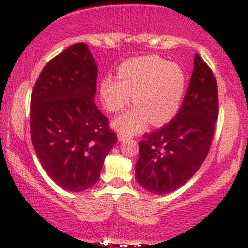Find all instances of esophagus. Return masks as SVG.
<instances>
[{
	"label": "esophagus",
	"instance_id": "obj_1",
	"mask_svg": "<svg viewBox=\"0 0 248 248\" xmlns=\"http://www.w3.org/2000/svg\"><path fill=\"white\" fill-rule=\"evenodd\" d=\"M127 138H129V136H127L126 134H124V133H121V132H119V133H118V140H119V141H124V140H126Z\"/></svg>",
	"mask_w": 248,
	"mask_h": 248
}]
</instances>
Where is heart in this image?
Returning a JSON list of instances; mask_svg holds the SVG:
<instances>
[{"instance_id": "heart-1", "label": "heart", "mask_w": 248, "mask_h": 248, "mask_svg": "<svg viewBox=\"0 0 248 248\" xmlns=\"http://www.w3.org/2000/svg\"><path fill=\"white\" fill-rule=\"evenodd\" d=\"M119 78L105 77L100 95L110 112H118L132 99L136 102L114 120L124 134H134L149 121L155 126L167 124L177 114L186 92V75L178 64L157 56L127 59L119 66Z\"/></svg>"}]
</instances>
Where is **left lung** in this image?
Wrapping results in <instances>:
<instances>
[{
	"mask_svg": "<svg viewBox=\"0 0 248 248\" xmlns=\"http://www.w3.org/2000/svg\"><path fill=\"white\" fill-rule=\"evenodd\" d=\"M218 119V87L206 62L195 55L183 104L169 124L143 135L135 178L155 195L172 192L186 183L205 161Z\"/></svg>",
	"mask_w": 248,
	"mask_h": 248,
	"instance_id": "obj_1",
	"label": "left lung"
}]
</instances>
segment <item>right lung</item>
I'll return each instance as SVG.
<instances>
[{
	"label": "right lung",
	"instance_id": "1",
	"mask_svg": "<svg viewBox=\"0 0 248 248\" xmlns=\"http://www.w3.org/2000/svg\"><path fill=\"white\" fill-rule=\"evenodd\" d=\"M96 76L87 44L77 43L45 65L31 95L35 152L47 175L71 192L94 186L118 142L94 102Z\"/></svg>",
	"mask_w": 248,
	"mask_h": 248
}]
</instances>
